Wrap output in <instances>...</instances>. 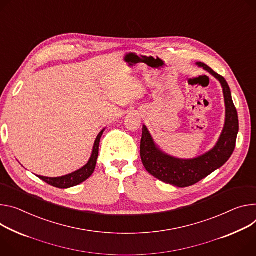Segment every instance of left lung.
Wrapping results in <instances>:
<instances>
[{
    "label": "left lung",
    "mask_w": 256,
    "mask_h": 256,
    "mask_svg": "<svg viewBox=\"0 0 256 256\" xmlns=\"http://www.w3.org/2000/svg\"><path fill=\"white\" fill-rule=\"evenodd\" d=\"M197 65L216 78L222 86L226 103V122L214 148L194 159H178L162 153L156 147L145 126H143L141 138L140 153L146 170L156 178L180 188L195 184L222 166L234 152L239 130L238 113L232 99L228 82L206 64L197 62Z\"/></svg>",
    "instance_id": "left-lung-1"
}]
</instances>
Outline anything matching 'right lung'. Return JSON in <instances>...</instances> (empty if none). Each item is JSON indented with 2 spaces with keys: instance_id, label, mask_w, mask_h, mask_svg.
I'll use <instances>...</instances> for the list:
<instances>
[{
  "instance_id": "add662e5",
  "label": "right lung",
  "mask_w": 256,
  "mask_h": 256,
  "mask_svg": "<svg viewBox=\"0 0 256 256\" xmlns=\"http://www.w3.org/2000/svg\"><path fill=\"white\" fill-rule=\"evenodd\" d=\"M104 130L100 132V134H98L95 144H94V149H92V156L88 160V164L82 168L80 170L66 174L64 176H59V178H47V176H38L40 180H42L44 182H46L47 184L53 186V187L59 188V189H67V188H72L74 187L76 184H80V182H84L86 180H88L92 172L95 170L96 168V164H97V158L99 155V144H100V138L102 136Z\"/></svg>"
}]
</instances>
